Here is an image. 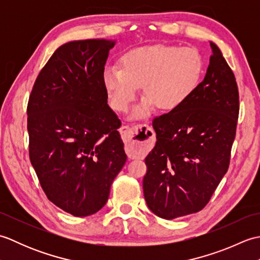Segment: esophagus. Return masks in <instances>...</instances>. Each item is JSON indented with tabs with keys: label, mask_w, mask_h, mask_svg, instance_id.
<instances>
[{
	"label": "esophagus",
	"mask_w": 260,
	"mask_h": 260,
	"mask_svg": "<svg viewBox=\"0 0 260 260\" xmlns=\"http://www.w3.org/2000/svg\"><path fill=\"white\" fill-rule=\"evenodd\" d=\"M123 133L126 140V152L131 156H139L146 151L154 132L150 126L137 124L134 126H124Z\"/></svg>",
	"instance_id": "34e87169"
}]
</instances>
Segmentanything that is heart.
I'll use <instances>...</instances> for the list:
<instances>
[{
  "instance_id": "b5f03b06",
  "label": "heart",
  "mask_w": 260,
  "mask_h": 260,
  "mask_svg": "<svg viewBox=\"0 0 260 260\" xmlns=\"http://www.w3.org/2000/svg\"><path fill=\"white\" fill-rule=\"evenodd\" d=\"M202 58L196 49L154 45L137 48L120 59V70L108 68L104 84L114 109L126 113L142 88L145 97L131 117L142 119L154 108L173 112L180 108L200 84Z\"/></svg>"
}]
</instances>
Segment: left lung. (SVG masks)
Wrapping results in <instances>:
<instances>
[{
    "label": "left lung",
    "instance_id": "obj_1",
    "mask_svg": "<svg viewBox=\"0 0 260 260\" xmlns=\"http://www.w3.org/2000/svg\"><path fill=\"white\" fill-rule=\"evenodd\" d=\"M202 82L178 109L153 120L156 144L145 157L148 209L172 220L200 211L227 173L239 114L233 70L214 42Z\"/></svg>",
    "mask_w": 260,
    "mask_h": 260
}]
</instances>
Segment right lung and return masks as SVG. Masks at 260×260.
<instances>
[{"label":"right lung","instance_id":"add662e5","mask_svg":"<svg viewBox=\"0 0 260 260\" xmlns=\"http://www.w3.org/2000/svg\"><path fill=\"white\" fill-rule=\"evenodd\" d=\"M115 40L70 41L48 60L27 105L30 161L53 204L87 217L106 204L126 163L120 120L107 104L105 64Z\"/></svg>","mask_w":260,"mask_h":260}]
</instances>
